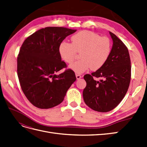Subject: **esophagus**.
Returning a JSON list of instances; mask_svg holds the SVG:
<instances>
[{
	"label": "esophagus",
	"instance_id": "34e87169",
	"mask_svg": "<svg viewBox=\"0 0 147 147\" xmlns=\"http://www.w3.org/2000/svg\"><path fill=\"white\" fill-rule=\"evenodd\" d=\"M76 78H77V80H79V79H80V78H82V76H81L80 75L76 74Z\"/></svg>",
	"mask_w": 147,
	"mask_h": 147
}]
</instances>
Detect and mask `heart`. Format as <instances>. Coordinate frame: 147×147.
<instances>
[{
	"mask_svg": "<svg viewBox=\"0 0 147 147\" xmlns=\"http://www.w3.org/2000/svg\"><path fill=\"white\" fill-rule=\"evenodd\" d=\"M112 50L110 39L90 30H82L71 37V43L63 42L59 47L61 57L71 64L80 53V59L69 65L77 74H82L90 68L95 71L100 69L107 61Z\"/></svg>",
	"mask_w": 147,
	"mask_h": 147,
	"instance_id": "heart-1",
	"label": "heart"
}]
</instances>
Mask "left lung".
<instances>
[{"mask_svg":"<svg viewBox=\"0 0 147 147\" xmlns=\"http://www.w3.org/2000/svg\"><path fill=\"white\" fill-rule=\"evenodd\" d=\"M113 40L110 55L105 64L91 75L83 77L86 86L83 96L85 104L97 112H107L121 102L129 86L131 65L128 49L117 35L109 32ZM100 78L97 81L95 78Z\"/></svg>","mask_w":147,"mask_h":147,"instance_id":"1","label":"left lung"}]
</instances>
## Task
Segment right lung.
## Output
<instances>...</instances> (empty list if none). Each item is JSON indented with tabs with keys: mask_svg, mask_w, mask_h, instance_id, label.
<instances>
[{
	"mask_svg": "<svg viewBox=\"0 0 147 147\" xmlns=\"http://www.w3.org/2000/svg\"><path fill=\"white\" fill-rule=\"evenodd\" d=\"M77 30L47 27L30 35L24 41L17 57V74L22 91L35 107L48 109L60 104L76 80L72 70L56 73L67 65L59 52L66 37Z\"/></svg>",
	"mask_w": 147,
	"mask_h": 147,
	"instance_id": "right-lung-1",
	"label": "right lung"
}]
</instances>
